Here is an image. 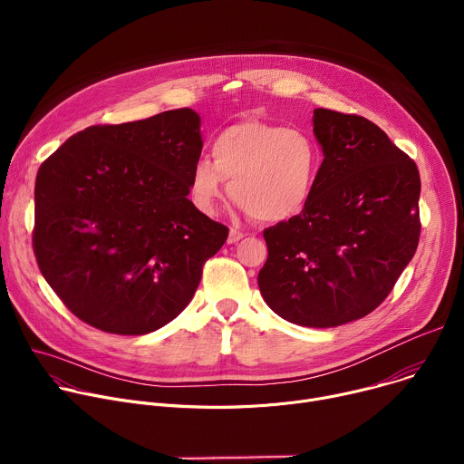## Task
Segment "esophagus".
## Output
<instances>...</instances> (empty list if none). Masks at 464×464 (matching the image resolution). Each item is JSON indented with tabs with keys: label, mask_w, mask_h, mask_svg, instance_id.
Returning <instances> with one entry per match:
<instances>
[{
	"label": "esophagus",
	"mask_w": 464,
	"mask_h": 464,
	"mask_svg": "<svg viewBox=\"0 0 464 464\" xmlns=\"http://www.w3.org/2000/svg\"><path fill=\"white\" fill-rule=\"evenodd\" d=\"M242 238H244V233H242V231L231 229V231H229V237H227V244H237V242H240Z\"/></svg>",
	"instance_id": "1"
}]
</instances>
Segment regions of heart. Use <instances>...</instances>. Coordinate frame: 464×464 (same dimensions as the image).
I'll return each mask as SVG.
<instances>
[{"label":"heart","instance_id":"obj_1","mask_svg":"<svg viewBox=\"0 0 464 464\" xmlns=\"http://www.w3.org/2000/svg\"><path fill=\"white\" fill-rule=\"evenodd\" d=\"M208 158L192 165L188 194L194 208L215 215L227 196L255 220L266 224L299 217L317 187L321 150L304 130L244 119L211 143Z\"/></svg>","mask_w":464,"mask_h":464}]
</instances>
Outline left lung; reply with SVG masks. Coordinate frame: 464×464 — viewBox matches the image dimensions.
Listing matches in <instances>:
<instances>
[{
  "instance_id": "obj_1",
  "label": "left lung",
  "mask_w": 464,
  "mask_h": 464,
  "mask_svg": "<svg viewBox=\"0 0 464 464\" xmlns=\"http://www.w3.org/2000/svg\"><path fill=\"white\" fill-rule=\"evenodd\" d=\"M323 149L308 208L264 229L258 288L283 319L328 328L371 314L413 258L420 237L415 161L365 117L314 110Z\"/></svg>"
}]
</instances>
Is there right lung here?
I'll return each instance as SVG.
<instances>
[{"label": "right lung", "instance_id": "right-lung-1", "mask_svg": "<svg viewBox=\"0 0 464 464\" xmlns=\"http://www.w3.org/2000/svg\"><path fill=\"white\" fill-rule=\"evenodd\" d=\"M202 147L200 115L179 108L90 126L40 165L33 249L81 321L143 336L190 303L229 233L187 198Z\"/></svg>", "mask_w": 464, "mask_h": 464}]
</instances>
